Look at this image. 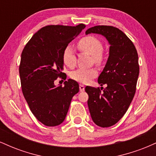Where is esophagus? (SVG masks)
<instances>
[{"mask_svg":"<svg viewBox=\"0 0 156 156\" xmlns=\"http://www.w3.org/2000/svg\"><path fill=\"white\" fill-rule=\"evenodd\" d=\"M79 89H80V92H83L84 89H85V87H84L83 84H80V85H79Z\"/></svg>","mask_w":156,"mask_h":156,"instance_id":"1","label":"esophagus"}]
</instances>
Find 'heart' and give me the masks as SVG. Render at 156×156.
<instances>
[{
	"mask_svg": "<svg viewBox=\"0 0 156 156\" xmlns=\"http://www.w3.org/2000/svg\"><path fill=\"white\" fill-rule=\"evenodd\" d=\"M77 48L80 52L87 53L92 55V62L96 65L101 66L104 62L103 54V45L99 39L93 36H87L81 38L77 44ZM62 61L66 67L70 68L75 67L76 64V56L73 48L67 46L64 48L62 53ZM98 75V70L95 67H90L87 69H76L70 73V78L72 79L86 83L92 78H95Z\"/></svg>",
	"mask_w": 156,
	"mask_h": 156,
	"instance_id": "1",
	"label": "heart"
}]
</instances>
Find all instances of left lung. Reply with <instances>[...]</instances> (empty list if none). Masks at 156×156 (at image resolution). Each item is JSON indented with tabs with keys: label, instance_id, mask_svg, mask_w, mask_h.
<instances>
[{
	"label": "left lung",
	"instance_id": "1",
	"mask_svg": "<svg viewBox=\"0 0 156 156\" xmlns=\"http://www.w3.org/2000/svg\"><path fill=\"white\" fill-rule=\"evenodd\" d=\"M91 33L104 36L109 44V56L98 83L107 87H86L87 101L93 122L102 128L115 125L128 111L132 102L139 73V57L132 41L119 28L96 26L89 28Z\"/></svg>",
	"mask_w": 156,
	"mask_h": 156
}]
</instances>
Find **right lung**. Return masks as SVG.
<instances>
[{"label":"right lung","mask_w":156,"mask_h":156,"mask_svg":"<svg viewBox=\"0 0 156 156\" xmlns=\"http://www.w3.org/2000/svg\"><path fill=\"white\" fill-rule=\"evenodd\" d=\"M86 26L51 25L34 34L23 48L19 67L21 87L30 110L46 126L63 122L73 97L79 92L76 80L55 87L58 78L66 79L62 53Z\"/></svg>","instance_id":"obj_1"}]
</instances>
